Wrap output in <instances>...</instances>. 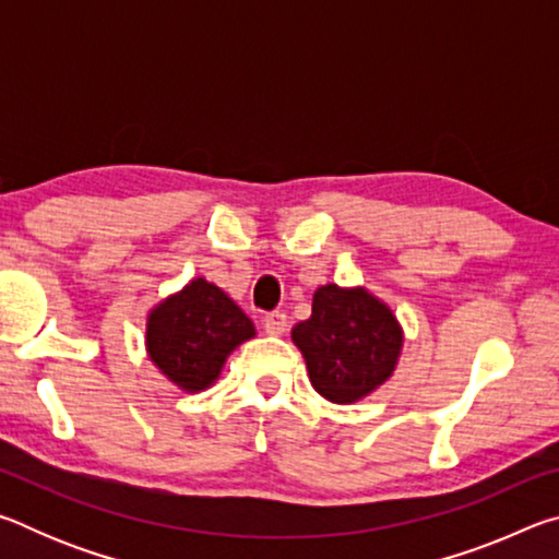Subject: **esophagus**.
<instances>
[{"label": "esophagus", "mask_w": 559, "mask_h": 559, "mask_svg": "<svg viewBox=\"0 0 559 559\" xmlns=\"http://www.w3.org/2000/svg\"><path fill=\"white\" fill-rule=\"evenodd\" d=\"M288 328V318L286 313H281V310H273L266 318H263V330H266L269 335H283Z\"/></svg>", "instance_id": "1"}]
</instances>
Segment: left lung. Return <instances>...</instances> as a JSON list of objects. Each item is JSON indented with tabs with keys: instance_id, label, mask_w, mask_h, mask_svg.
Wrapping results in <instances>:
<instances>
[{
	"instance_id": "8db88e82",
	"label": "left lung",
	"mask_w": 559,
	"mask_h": 559,
	"mask_svg": "<svg viewBox=\"0 0 559 559\" xmlns=\"http://www.w3.org/2000/svg\"><path fill=\"white\" fill-rule=\"evenodd\" d=\"M310 382L330 402L349 404L394 372L402 330L384 302L362 288L316 290L313 316L293 328Z\"/></svg>"
}]
</instances>
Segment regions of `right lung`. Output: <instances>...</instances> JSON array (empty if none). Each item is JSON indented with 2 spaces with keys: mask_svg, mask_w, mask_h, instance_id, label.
Segmentation results:
<instances>
[{
  "mask_svg": "<svg viewBox=\"0 0 559 559\" xmlns=\"http://www.w3.org/2000/svg\"><path fill=\"white\" fill-rule=\"evenodd\" d=\"M253 337V323L222 288L204 278L167 298L147 320V349L169 380L189 392L210 386L226 355Z\"/></svg>",
  "mask_w": 559,
  "mask_h": 559,
  "instance_id": "1",
  "label": "right lung"
}]
</instances>
